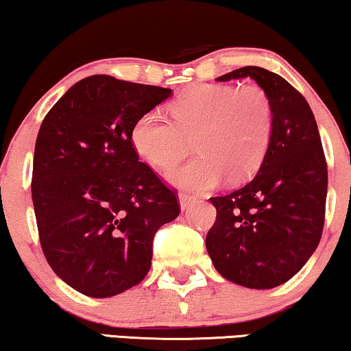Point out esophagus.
<instances>
[{
  "instance_id": "esophagus-1",
  "label": "esophagus",
  "mask_w": 351,
  "mask_h": 351,
  "mask_svg": "<svg viewBox=\"0 0 351 351\" xmlns=\"http://www.w3.org/2000/svg\"><path fill=\"white\" fill-rule=\"evenodd\" d=\"M179 203H180V209L186 210L189 208H191V204L195 203V199H193V196H190L186 193H180L179 195Z\"/></svg>"
}]
</instances>
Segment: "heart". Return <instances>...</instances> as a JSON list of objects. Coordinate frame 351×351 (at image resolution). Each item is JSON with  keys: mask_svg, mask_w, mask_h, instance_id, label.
Returning a JSON list of instances; mask_svg holds the SVG:
<instances>
[{"mask_svg": "<svg viewBox=\"0 0 351 351\" xmlns=\"http://www.w3.org/2000/svg\"><path fill=\"white\" fill-rule=\"evenodd\" d=\"M167 117L153 108L131 129L134 150L148 165L169 167L185 155L195 138V160L166 172L169 184L206 193L230 180H244L261 166L270 145L273 105L257 84H198L171 104Z\"/></svg>", "mask_w": 351, "mask_h": 351, "instance_id": "heart-1", "label": "heart"}]
</instances>
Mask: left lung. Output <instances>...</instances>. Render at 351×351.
Segmentation results:
<instances>
[{
  "mask_svg": "<svg viewBox=\"0 0 351 351\" xmlns=\"http://www.w3.org/2000/svg\"><path fill=\"white\" fill-rule=\"evenodd\" d=\"M247 76L270 95V145L246 185L210 198L217 219L206 237V249L228 281L271 289L300 271L318 247L328 165L313 112L285 78L261 66H243L217 81Z\"/></svg>",
  "mask_w": 351,
  "mask_h": 351,
  "instance_id": "left-lung-1",
  "label": "left lung"
}]
</instances>
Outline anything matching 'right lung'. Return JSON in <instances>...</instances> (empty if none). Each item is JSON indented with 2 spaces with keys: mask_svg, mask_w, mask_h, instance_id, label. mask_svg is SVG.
I'll use <instances>...</instances> for the list:
<instances>
[{
  "mask_svg": "<svg viewBox=\"0 0 351 351\" xmlns=\"http://www.w3.org/2000/svg\"><path fill=\"white\" fill-rule=\"evenodd\" d=\"M171 94L94 75L43 119L32 180L38 233L52 270L81 294L105 299L138 285L158 228L180 214L174 191L131 142L136 119Z\"/></svg>",
  "mask_w": 351,
  "mask_h": 351,
  "instance_id": "add662e5",
  "label": "right lung"
}]
</instances>
